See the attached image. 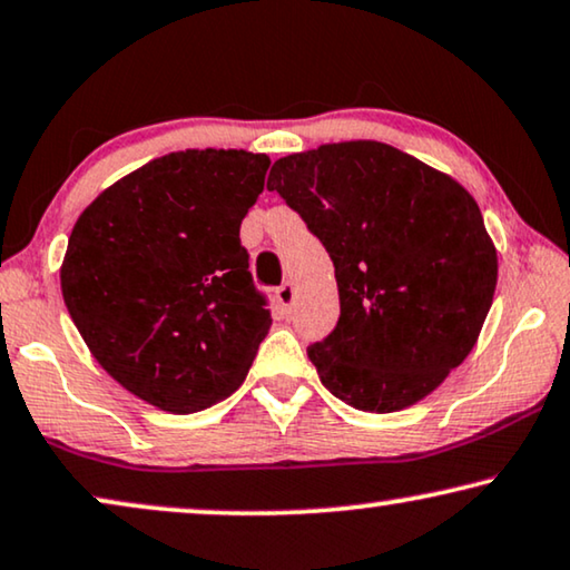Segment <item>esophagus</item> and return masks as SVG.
Segmentation results:
<instances>
[{"instance_id": "esophagus-1", "label": "esophagus", "mask_w": 570, "mask_h": 570, "mask_svg": "<svg viewBox=\"0 0 570 570\" xmlns=\"http://www.w3.org/2000/svg\"><path fill=\"white\" fill-rule=\"evenodd\" d=\"M276 299L282 304L284 309H288L294 304V284L292 282H284L282 286L276 288Z\"/></svg>"}]
</instances>
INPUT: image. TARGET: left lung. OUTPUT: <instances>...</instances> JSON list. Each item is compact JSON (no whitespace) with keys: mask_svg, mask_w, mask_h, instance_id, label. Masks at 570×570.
<instances>
[{"mask_svg":"<svg viewBox=\"0 0 570 570\" xmlns=\"http://www.w3.org/2000/svg\"><path fill=\"white\" fill-rule=\"evenodd\" d=\"M268 190L335 266L338 325L307 348L320 382L366 413L403 411L434 392L475 346L499 278L475 198L382 141L276 159Z\"/></svg>","mask_w":570,"mask_h":570,"instance_id":"1","label":"left lung"}]
</instances>
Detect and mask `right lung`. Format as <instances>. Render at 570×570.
I'll return each mask as SVG.
<instances>
[{"instance_id":"add662e5","label":"right lung","mask_w":570,"mask_h":570,"mask_svg":"<svg viewBox=\"0 0 570 570\" xmlns=\"http://www.w3.org/2000/svg\"><path fill=\"white\" fill-rule=\"evenodd\" d=\"M271 159L186 149L102 190L69 235L61 294L114 380L170 413H196L245 382L271 327L239 224Z\"/></svg>"}]
</instances>
